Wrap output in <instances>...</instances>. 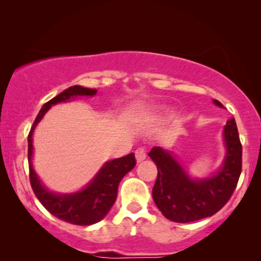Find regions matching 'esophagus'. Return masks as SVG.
<instances>
[{"mask_svg":"<svg viewBox=\"0 0 261 261\" xmlns=\"http://www.w3.org/2000/svg\"><path fill=\"white\" fill-rule=\"evenodd\" d=\"M146 156H147V151H146L145 148H139V149H137V152H135L137 163H141L142 160L146 159Z\"/></svg>","mask_w":261,"mask_h":261,"instance_id":"34e87169","label":"esophagus"}]
</instances>
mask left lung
<instances>
[{
    "instance_id": "8db88e82",
    "label": "left lung",
    "mask_w": 261,
    "mask_h": 261,
    "mask_svg": "<svg viewBox=\"0 0 261 261\" xmlns=\"http://www.w3.org/2000/svg\"><path fill=\"white\" fill-rule=\"evenodd\" d=\"M214 105L223 106L214 99ZM226 154L220 169L204 178H192L172 152L153 147L148 155L155 163L158 176L152 197L170 221L188 223L213 216L228 202L241 173L242 147L234 117L223 128Z\"/></svg>"
}]
</instances>
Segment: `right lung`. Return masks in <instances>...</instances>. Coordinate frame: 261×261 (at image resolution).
I'll return each instance as SVG.
<instances>
[{
    "mask_svg": "<svg viewBox=\"0 0 261 261\" xmlns=\"http://www.w3.org/2000/svg\"><path fill=\"white\" fill-rule=\"evenodd\" d=\"M97 90L73 85L60 92L56 97L46 102L39 112L33 126L28 134V166H30V179L35 196L42 205L59 220L77 224V226H90L97 223L107 216L109 210L116 201L117 188L122 178L133 170L135 166L134 153L109 160L95 174V177L83 189L70 194L53 192L45 187L40 178L34 171L33 163V133L35 127L42 120L45 114L52 106L67 102L78 96H95Z\"/></svg>",
    "mask_w": 261,
    "mask_h": 261,
    "instance_id": "right-lung-1",
    "label": "right lung"
}]
</instances>
